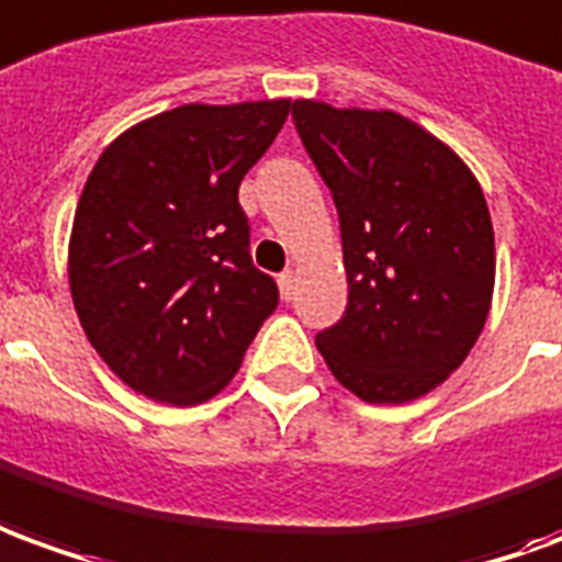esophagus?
<instances>
[{"mask_svg": "<svg viewBox=\"0 0 562 562\" xmlns=\"http://www.w3.org/2000/svg\"><path fill=\"white\" fill-rule=\"evenodd\" d=\"M278 288H281V296L284 300H293V290H296V274L290 272H281L278 274Z\"/></svg>", "mask_w": 562, "mask_h": 562, "instance_id": "esophagus-1", "label": "esophagus"}]
</instances>
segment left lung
<instances>
[{"mask_svg":"<svg viewBox=\"0 0 562 562\" xmlns=\"http://www.w3.org/2000/svg\"><path fill=\"white\" fill-rule=\"evenodd\" d=\"M293 123L336 202L348 272V308L317 351L360 400H417L463 363L491 312L484 193L451 147L393 111L300 99Z\"/></svg>","mask_w":562,"mask_h":562,"instance_id":"8db88e82","label":"left lung"}]
</instances>
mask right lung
Instances as JSON below:
<instances>
[{
	"instance_id": "1",
	"label": "right lung",
	"mask_w": 562,
	"mask_h": 562,
	"mask_svg": "<svg viewBox=\"0 0 562 562\" xmlns=\"http://www.w3.org/2000/svg\"><path fill=\"white\" fill-rule=\"evenodd\" d=\"M290 99L181 105L114 138L75 211V312L111 372L150 400L196 405L229 384L278 284L250 262L238 184Z\"/></svg>"
}]
</instances>
